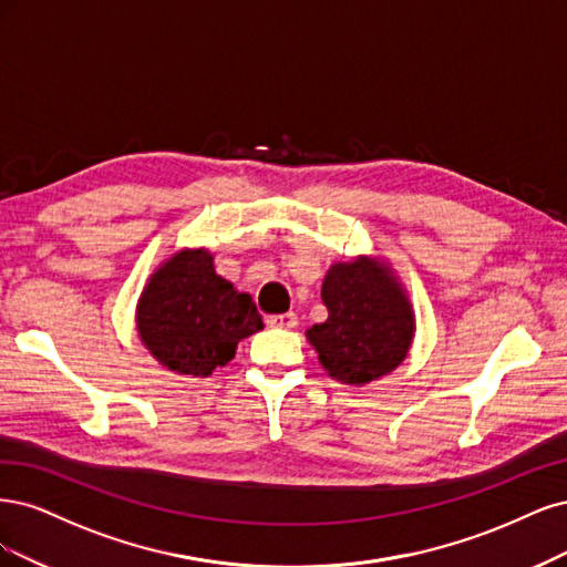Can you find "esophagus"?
Returning a JSON list of instances; mask_svg holds the SVG:
<instances>
[{
	"label": "esophagus",
	"mask_w": 567,
	"mask_h": 567,
	"mask_svg": "<svg viewBox=\"0 0 567 567\" xmlns=\"http://www.w3.org/2000/svg\"><path fill=\"white\" fill-rule=\"evenodd\" d=\"M268 324L270 327H282V330H295V327L299 324V316L297 313H278V316H270L268 318Z\"/></svg>",
	"instance_id": "34e87169"
}]
</instances>
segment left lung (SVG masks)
I'll return each mask as SVG.
<instances>
[{
  "instance_id": "obj_1",
  "label": "left lung",
  "mask_w": 567,
  "mask_h": 567,
  "mask_svg": "<svg viewBox=\"0 0 567 567\" xmlns=\"http://www.w3.org/2000/svg\"><path fill=\"white\" fill-rule=\"evenodd\" d=\"M327 320L306 330L334 381L364 386L391 374L412 349L416 318L405 285L381 257L337 261L324 272Z\"/></svg>"
}]
</instances>
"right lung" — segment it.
Masks as SVG:
<instances>
[{"label": "right lung", "instance_id": "add662e5", "mask_svg": "<svg viewBox=\"0 0 567 567\" xmlns=\"http://www.w3.org/2000/svg\"><path fill=\"white\" fill-rule=\"evenodd\" d=\"M259 330L264 320L251 297L218 276L205 247L178 249L164 259L136 303L141 343L164 370L181 377H209Z\"/></svg>", "mask_w": 567, "mask_h": 567}]
</instances>
